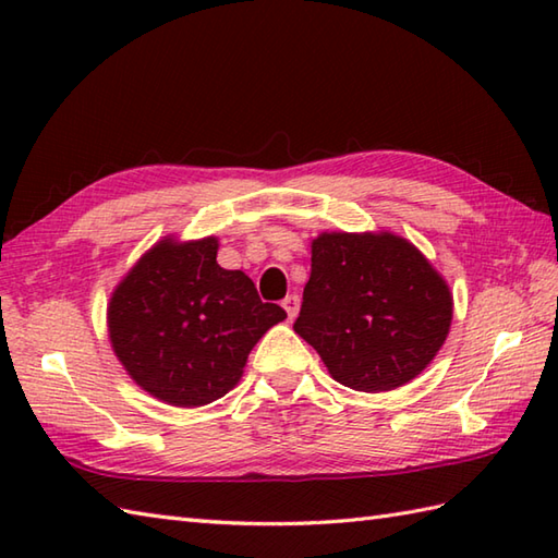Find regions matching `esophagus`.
Returning a JSON list of instances; mask_svg holds the SVG:
<instances>
[{"instance_id":"obj_1","label":"esophagus","mask_w":558,"mask_h":558,"mask_svg":"<svg viewBox=\"0 0 558 558\" xmlns=\"http://www.w3.org/2000/svg\"><path fill=\"white\" fill-rule=\"evenodd\" d=\"M282 306H286V312H288L290 318L298 316V312H300V294H288V298L282 300Z\"/></svg>"}]
</instances>
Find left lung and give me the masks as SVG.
Returning <instances> with one entry per match:
<instances>
[{
    "instance_id": "8db88e82",
    "label": "left lung",
    "mask_w": 558,
    "mask_h": 558,
    "mask_svg": "<svg viewBox=\"0 0 558 558\" xmlns=\"http://www.w3.org/2000/svg\"><path fill=\"white\" fill-rule=\"evenodd\" d=\"M294 333L338 384L381 393L432 364L453 322V294L429 258L393 232H322Z\"/></svg>"
}]
</instances>
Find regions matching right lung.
Masks as SVG:
<instances>
[{
    "mask_svg": "<svg viewBox=\"0 0 558 558\" xmlns=\"http://www.w3.org/2000/svg\"><path fill=\"white\" fill-rule=\"evenodd\" d=\"M218 236H165L114 288L108 333L117 360L146 390L174 408L222 398L244 374L248 352L288 314L264 304L252 278L220 268Z\"/></svg>",
    "mask_w": 558,
    "mask_h": 558,
    "instance_id": "1",
    "label": "right lung"
}]
</instances>
